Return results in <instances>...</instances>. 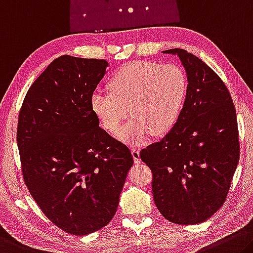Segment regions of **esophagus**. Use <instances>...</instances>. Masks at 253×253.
Returning <instances> with one entry per match:
<instances>
[{"label":"esophagus","mask_w":253,"mask_h":253,"mask_svg":"<svg viewBox=\"0 0 253 253\" xmlns=\"http://www.w3.org/2000/svg\"><path fill=\"white\" fill-rule=\"evenodd\" d=\"M131 154H133V158H134L135 163L141 162V156H139V148L131 147Z\"/></svg>","instance_id":"obj_1"}]
</instances>
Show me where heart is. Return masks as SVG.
I'll return each mask as SVG.
<instances>
[{"mask_svg":"<svg viewBox=\"0 0 253 253\" xmlns=\"http://www.w3.org/2000/svg\"><path fill=\"white\" fill-rule=\"evenodd\" d=\"M108 90L92 94V112L108 133L116 134L131 112L134 117L120 129L118 137L139 145L153 131L163 135L173 128L186 97L187 79L175 64L134 61L116 71Z\"/></svg>","mask_w":253,"mask_h":253,"instance_id":"b5f03b06","label":"heart"}]
</instances>
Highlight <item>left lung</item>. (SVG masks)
<instances>
[{
    "mask_svg": "<svg viewBox=\"0 0 253 253\" xmlns=\"http://www.w3.org/2000/svg\"><path fill=\"white\" fill-rule=\"evenodd\" d=\"M187 73V93L173 128L141 151L152 170L158 210L180 225L205 222L225 202L239 163L238 120L222 79L202 59L174 48Z\"/></svg>",
    "mask_w": 253,
    "mask_h": 253,
    "instance_id": "1",
    "label": "left lung"
}]
</instances>
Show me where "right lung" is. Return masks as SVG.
<instances>
[{"label": "right lung", "mask_w": 253, "mask_h": 253, "mask_svg": "<svg viewBox=\"0 0 253 253\" xmlns=\"http://www.w3.org/2000/svg\"><path fill=\"white\" fill-rule=\"evenodd\" d=\"M105 59L63 55L28 90L17 142L28 190L64 232L86 235L110 222L134 160L125 144L99 126L91 97Z\"/></svg>", "instance_id": "right-lung-1"}]
</instances>
